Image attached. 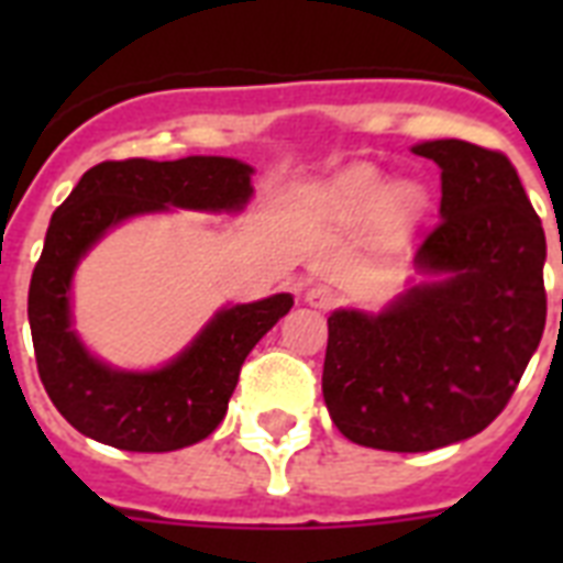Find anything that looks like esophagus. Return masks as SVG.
Returning a JSON list of instances; mask_svg holds the SVG:
<instances>
[{"label":"esophagus","mask_w":563,"mask_h":563,"mask_svg":"<svg viewBox=\"0 0 563 563\" xmlns=\"http://www.w3.org/2000/svg\"><path fill=\"white\" fill-rule=\"evenodd\" d=\"M307 303L312 309H321V312H324V309H333L335 291L330 289V286H312V289L307 291Z\"/></svg>","instance_id":"1"}]
</instances>
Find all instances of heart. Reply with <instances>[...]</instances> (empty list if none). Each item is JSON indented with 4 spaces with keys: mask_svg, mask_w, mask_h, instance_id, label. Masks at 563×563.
<instances>
[{
    "mask_svg": "<svg viewBox=\"0 0 563 563\" xmlns=\"http://www.w3.org/2000/svg\"><path fill=\"white\" fill-rule=\"evenodd\" d=\"M321 212L333 224L356 228L376 219L388 239H400L420 212V192L409 184H385V175L368 163L342 172L321 192Z\"/></svg>",
    "mask_w": 563,
    "mask_h": 563,
    "instance_id": "b5f03b06",
    "label": "heart"
}]
</instances>
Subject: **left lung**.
Listing matches in <instances>:
<instances>
[{
    "label": "left lung",
    "mask_w": 563,
    "mask_h": 563,
    "mask_svg": "<svg viewBox=\"0 0 563 563\" xmlns=\"http://www.w3.org/2000/svg\"><path fill=\"white\" fill-rule=\"evenodd\" d=\"M441 169V221L415 263L432 280L368 316L327 318L321 391L353 444L427 453L506 409L547 324V236L503 152L464 140L411 148Z\"/></svg>",
    "instance_id": "1"
}]
</instances>
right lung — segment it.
<instances>
[{
  "label": "right lung",
  "mask_w": 563,
  "mask_h": 563,
  "mask_svg": "<svg viewBox=\"0 0 563 563\" xmlns=\"http://www.w3.org/2000/svg\"><path fill=\"white\" fill-rule=\"evenodd\" d=\"M254 169L233 157L104 161L55 210L29 286V324L48 400L81 435L131 453H169L219 427L254 344L291 309V295L221 309L166 368L117 371L84 351L69 318L78 260L119 221L169 207L242 210Z\"/></svg>",
  "instance_id": "obj_1"
}]
</instances>
